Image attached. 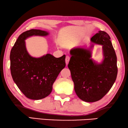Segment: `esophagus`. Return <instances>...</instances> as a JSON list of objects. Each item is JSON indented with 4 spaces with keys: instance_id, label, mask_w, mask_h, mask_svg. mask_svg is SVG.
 Segmentation results:
<instances>
[{
    "instance_id": "obj_1",
    "label": "esophagus",
    "mask_w": 128,
    "mask_h": 128,
    "mask_svg": "<svg viewBox=\"0 0 128 128\" xmlns=\"http://www.w3.org/2000/svg\"><path fill=\"white\" fill-rule=\"evenodd\" d=\"M69 60H70V57L69 56H67L66 57V59H65V62H66V65H68V64H69Z\"/></svg>"
}]
</instances>
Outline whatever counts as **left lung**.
<instances>
[{
    "mask_svg": "<svg viewBox=\"0 0 128 128\" xmlns=\"http://www.w3.org/2000/svg\"><path fill=\"white\" fill-rule=\"evenodd\" d=\"M111 38L105 31H99L91 38L92 43L102 45L104 59L101 64L92 58V44L90 48L78 47L70 51L68 64L78 98L86 102L101 100L111 88L118 73L117 59Z\"/></svg>",
    "mask_w": 128,
    "mask_h": 128,
    "instance_id": "8db88e82",
    "label": "left lung"
}]
</instances>
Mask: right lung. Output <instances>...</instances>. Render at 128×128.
<instances>
[{
	"label": "right lung",
	"instance_id": "obj_1",
	"mask_svg": "<svg viewBox=\"0 0 128 128\" xmlns=\"http://www.w3.org/2000/svg\"><path fill=\"white\" fill-rule=\"evenodd\" d=\"M48 32L31 29L19 36L10 52V71L17 87L26 97L42 99L50 95L52 86L65 67V55L56 58L50 54L33 58L28 53L25 40L33 36H46Z\"/></svg>",
	"mask_w": 128,
	"mask_h": 128
}]
</instances>
